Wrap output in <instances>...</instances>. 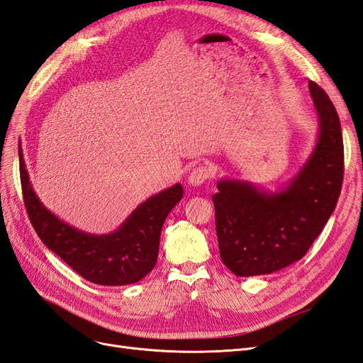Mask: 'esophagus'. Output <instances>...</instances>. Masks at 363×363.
Here are the masks:
<instances>
[{
    "mask_svg": "<svg viewBox=\"0 0 363 363\" xmlns=\"http://www.w3.org/2000/svg\"><path fill=\"white\" fill-rule=\"evenodd\" d=\"M213 169L211 167H206V164H200V167H195L191 174H189V179L188 183L191 186H201L206 180L212 179L213 177Z\"/></svg>",
    "mask_w": 363,
    "mask_h": 363,
    "instance_id": "1",
    "label": "esophagus"
}]
</instances>
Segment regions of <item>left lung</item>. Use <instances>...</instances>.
I'll return each mask as SVG.
<instances>
[{
	"instance_id": "8db88e82",
	"label": "left lung",
	"mask_w": 363,
	"mask_h": 363,
	"mask_svg": "<svg viewBox=\"0 0 363 363\" xmlns=\"http://www.w3.org/2000/svg\"><path fill=\"white\" fill-rule=\"evenodd\" d=\"M309 91L320 131L295 177L276 192L242 180L216 184L219 255L235 276L271 274L300 260L335 211L344 180L340 121L320 86L309 82Z\"/></svg>"
}]
</instances>
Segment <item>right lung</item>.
<instances>
[{
  "mask_svg": "<svg viewBox=\"0 0 363 363\" xmlns=\"http://www.w3.org/2000/svg\"><path fill=\"white\" fill-rule=\"evenodd\" d=\"M19 171L33 228L42 242L83 279L103 286H123L142 280L155 268L164 219L183 199L180 183L139 204L115 232L91 235L62 221L42 204L30 183L23 151Z\"/></svg>",
  "mask_w": 363,
  "mask_h": 363,
  "instance_id": "add662e5",
  "label": "right lung"
}]
</instances>
